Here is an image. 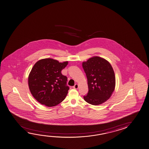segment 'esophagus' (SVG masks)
<instances>
[{"label":"esophagus","mask_w":149,"mask_h":149,"mask_svg":"<svg viewBox=\"0 0 149 149\" xmlns=\"http://www.w3.org/2000/svg\"><path fill=\"white\" fill-rule=\"evenodd\" d=\"M73 88L74 89H77L78 88V84H75V85L73 87Z\"/></svg>","instance_id":"1"}]
</instances>
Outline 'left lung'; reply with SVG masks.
<instances>
[{"label":"left lung","instance_id":"8db88e82","mask_svg":"<svg viewBox=\"0 0 149 149\" xmlns=\"http://www.w3.org/2000/svg\"><path fill=\"white\" fill-rule=\"evenodd\" d=\"M87 76L88 92L84 96L87 103L98 105L110 98L116 85L115 73L109 62L99 57L83 62Z\"/></svg>","mask_w":149,"mask_h":149}]
</instances>
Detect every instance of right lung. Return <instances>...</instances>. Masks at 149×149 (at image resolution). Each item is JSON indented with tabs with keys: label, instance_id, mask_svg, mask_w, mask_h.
<instances>
[{
	"label": "right lung",
	"instance_id": "add662e5",
	"mask_svg": "<svg viewBox=\"0 0 149 149\" xmlns=\"http://www.w3.org/2000/svg\"><path fill=\"white\" fill-rule=\"evenodd\" d=\"M68 64L47 58L40 60L33 66L28 77L31 93L39 103L48 107L62 102L68 93L67 77L61 71Z\"/></svg>",
	"mask_w": 149,
	"mask_h": 149
}]
</instances>
